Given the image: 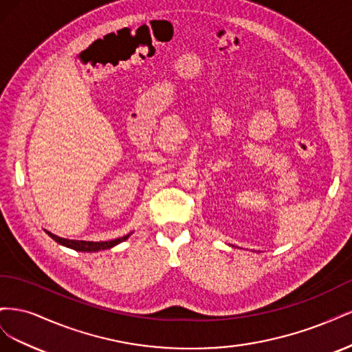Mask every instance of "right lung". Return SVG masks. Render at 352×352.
I'll list each match as a JSON object with an SVG mask.
<instances>
[{
	"label": "right lung",
	"mask_w": 352,
	"mask_h": 352,
	"mask_svg": "<svg viewBox=\"0 0 352 352\" xmlns=\"http://www.w3.org/2000/svg\"><path fill=\"white\" fill-rule=\"evenodd\" d=\"M48 235L54 239L57 243L63 245V247H67V248H72L74 251H82V252H98V251H102V250H110L113 247H116V245H119L120 242L126 241L127 238H129L132 233H129V235H126L123 238H117V239H113V241H104V242H91V241H76V239H66V238H60L57 235H54V233H51L48 230H45Z\"/></svg>",
	"instance_id": "obj_1"
}]
</instances>
